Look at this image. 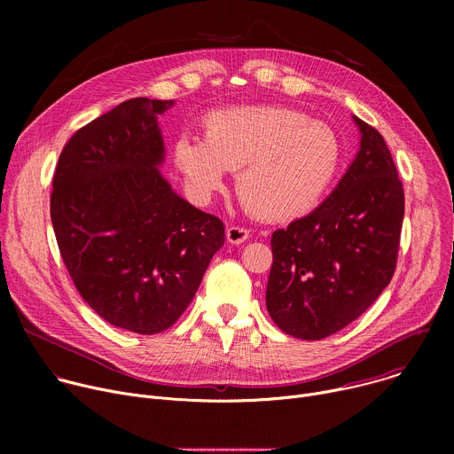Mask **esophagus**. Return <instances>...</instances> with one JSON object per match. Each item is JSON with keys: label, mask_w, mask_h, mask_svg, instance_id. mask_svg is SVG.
Instances as JSON below:
<instances>
[{"label": "esophagus", "mask_w": 454, "mask_h": 454, "mask_svg": "<svg viewBox=\"0 0 454 454\" xmlns=\"http://www.w3.org/2000/svg\"><path fill=\"white\" fill-rule=\"evenodd\" d=\"M249 239V231L246 228H240V226H230L226 230V240L230 244H242Z\"/></svg>", "instance_id": "34e87169"}]
</instances>
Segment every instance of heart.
Masks as SVG:
<instances>
[{"mask_svg": "<svg viewBox=\"0 0 454 454\" xmlns=\"http://www.w3.org/2000/svg\"><path fill=\"white\" fill-rule=\"evenodd\" d=\"M172 161L196 203L223 190L226 170H239L237 193L264 221H291L312 210L331 186L341 144L325 121L282 106H237L205 118V138L181 131Z\"/></svg>", "mask_w": 454, "mask_h": 454, "instance_id": "heart-1", "label": "heart"}]
</instances>
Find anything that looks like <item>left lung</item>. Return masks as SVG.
<instances>
[{
    "mask_svg": "<svg viewBox=\"0 0 454 454\" xmlns=\"http://www.w3.org/2000/svg\"><path fill=\"white\" fill-rule=\"evenodd\" d=\"M359 151L331 196L271 237L266 305L286 334L323 340L359 317L390 284L404 190L384 138L352 116Z\"/></svg>",
    "mask_w": 454,
    "mask_h": 454,
    "instance_id": "left-lung-1",
    "label": "left lung"
}]
</instances>
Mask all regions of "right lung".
<instances>
[{
    "label": "right lung",
    "instance_id": "1",
    "mask_svg": "<svg viewBox=\"0 0 454 454\" xmlns=\"http://www.w3.org/2000/svg\"><path fill=\"white\" fill-rule=\"evenodd\" d=\"M174 100L131 98L64 145L50 215L59 251L88 305L137 334L167 331L224 244L215 215L192 207L161 176L158 116Z\"/></svg>",
    "mask_w": 454,
    "mask_h": 454
}]
</instances>
